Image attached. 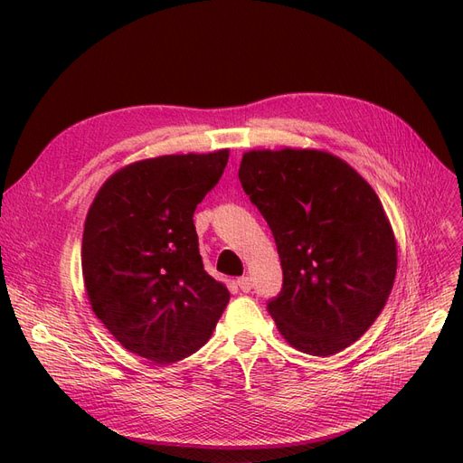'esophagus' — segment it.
I'll list each match as a JSON object with an SVG mask.
<instances>
[{
	"mask_svg": "<svg viewBox=\"0 0 463 463\" xmlns=\"http://www.w3.org/2000/svg\"><path fill=\"white\" fill-rule=\"evenodd\" d=\"M237 288H240L241 291H250V288H253V284H250V278L249 276H241L237 278Z\"/></svg>",
	"mask_w": 463,
	"mask_h": 463,
	"instance_id": "obj_1",
	"label": "esophagus"
}]
</instances>
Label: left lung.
I'll use <instances>...</instances> for the list:
<instances>
[{
    "instance_id": "obj_1",
    "label": "left lung",
    "mask_w": 463,
    "mask_h": 463,
    "mask_svg": "<svg viewBox=\"0 0 463 463\" xmlns=\"http://www.w3.org/2000/svg\"><path fill=\"white\" fill-rule=\"evenodd\" d=\"M240 181L272 230L284 284L266 309L299 352L326 357L365 334L394 286L384 208L352 165L322 150H250Z\"/></svg>"
}]
</instances>
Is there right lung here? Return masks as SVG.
I'll list each match as a JSON object with an SVG mask.
<instances>
[{
    "label": "right lung",
    "mask_w": 463,
    "mask_h": 463,
    "mask_svg": "<svg viewBox=\"0 0 463 463\" xmlns=\"http://www.w3.org/2000/svg\"><path fill=\"white\" fill-rule=\"evenodd\" d=\"M228 158L218 150L135 162L106 181L87 214L80 257L92 311L156 365L203 347L230 301L204 270L193 223Z\"/></svg>",
    "instance_id": "add662e5"
}]
</instances>
